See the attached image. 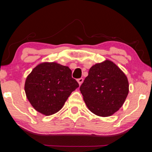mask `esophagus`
<instances>
[{
  "mask_svg": "<svg viewBox=\"0 0 152 152\" xmlns=\"http://www.w3.org/2000/svg\"><path fill=\"white\" fill-rule=\"evenodd\" d=\"M83 80H84V79L83 78H79V79H78L77 80V81H78V84H79V85L80 86L81 84H82V82H83Z\"/></svg>",
  "mask_w": 152,
  "mask_h": 152,
  "instance_id": "34e87169",
  "label": "esophagus"
}]
</instances>
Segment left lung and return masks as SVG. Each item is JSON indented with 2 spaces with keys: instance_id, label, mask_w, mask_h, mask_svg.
<instances>
[{
  "instance_id": "1",
  "label": "left lung",
  "mask_w": 152,
  "mask_h": 152,
  "mask_svg": "<svg viewBox=\"0 0 152 152\" xmlns=\"http://www.w3.org/2000/svg\"><path fill=\"white\" fill-rule=\"evenodd\" d=\"M80 91L88 109L97 116L106 117L123 106L129 93V82L116 64L106 60L90 68Z\"/></svg>"
}]
</instances>
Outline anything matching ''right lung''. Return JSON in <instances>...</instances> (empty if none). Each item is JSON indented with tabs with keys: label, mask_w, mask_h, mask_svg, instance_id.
I'll return each instance as SVG.
<instances>
[{
	"label": "right lung",
	"mask_w": 152,
	"mask_h": 152,
	"mask_svg": "<svg viewBox=\"0 0 152 152\" xmlns=\"http://www.w3.org/2000/svg\"><path fill=\"white\" fill-rule=\"evenodd\" d=\"M79 87L68 66L57 62L36 66L25 82L27 99L34 109L45 116L58 113L72 92Z\"/></svg>",
	"instance_id": "obj_1"
}]
</instances>
